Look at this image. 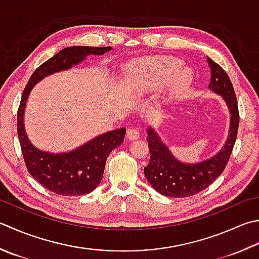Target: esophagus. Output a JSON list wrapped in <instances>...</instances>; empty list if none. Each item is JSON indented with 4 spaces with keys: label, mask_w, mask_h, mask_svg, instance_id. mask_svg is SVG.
Returning a JSON list of instances; mask_svg holds the SVG:
<instances>
[{
    "label": "esophagus",
    "mask_w": 259,
    "mask_h": 259,
    "mask_svg": "<svg viewBox=\"0 0 259 259\" xmlns=\"http://www.w3.org/2000/svg\"><path fill=\"white\" fill-rule=\"evenodd\" d=\"M140 137V133L138 129L136 128H130L126 131V138L129 140H137Z\"/></svg>",
    "instance_id": "obj_1"
}]
</instances>
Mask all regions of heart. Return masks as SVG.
Returning a JSON list of instances; mask_svg holds the SVG:
<instances>
[{
	"mask_svg": "<svg viewBox=\"0 0 259 259\" xmlns=\"http://www.w3.org/2000/svg\"><path fill=\"white\" fill-rule=\"evenodd\" d=\"M183 63L174 57H153L144 59L130 68L131 85L136 90L151 91L163 88L170 79L169 90L173 96L181 95L189 89L192 74L181 69Z\"/></svg>",
	"mask_w": 259,
	"mask_h": 259,
	"instance_id": "obj_1",
	"label": "heart"
}]
</instances>
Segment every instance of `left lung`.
Instances as JSON below:
<instances>
[{
	"label": "left lung",
	"mask_w": 259,
	"mask_h": 259,
	"mask_svg": "<svg viewBox=\"0 0 259 259\" xmlns=\"http://www.w3.org/2000/svg\"><path fill=\"white\" fill-rule=\"evenodd\" d=\"M211 69L209 89L222 96L230 112L228 139L219 153L201 163L185 164L176 159L160 137L149 126L147 141L150 161L144 168L147 181L158 193L169 197H187L206 189L225 170L234 149L239 125V111L237 98L229 76L221 66L207 58Z\"/></svg>",
	"instance_id": "8db88e82"
}]
</instances>
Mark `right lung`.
<instances>
[{
	"label": "right lung",
	"instance_id": "1",
	"mask_svg": "<svg viewBox=\"0 0 259 259\" xmlns=\"http://www.w3.org/2000/svg\"><path fill=\"white\" fill-rule=\"evenodd\" d=\"M111 47L74 46L60 50L34 70L23 91L18 110V137L28 171L45 189L56 194L76 196L94 191L103 177L105 161L116 147L123 143L125 128L109 131L68 153L53 154L31 144L24 130L23 115L29 94L46 76L72 68L89 55H104Z\"/></svg>",
	"mask_w": 259,
	"mask_h": 259
}]
</instances>
